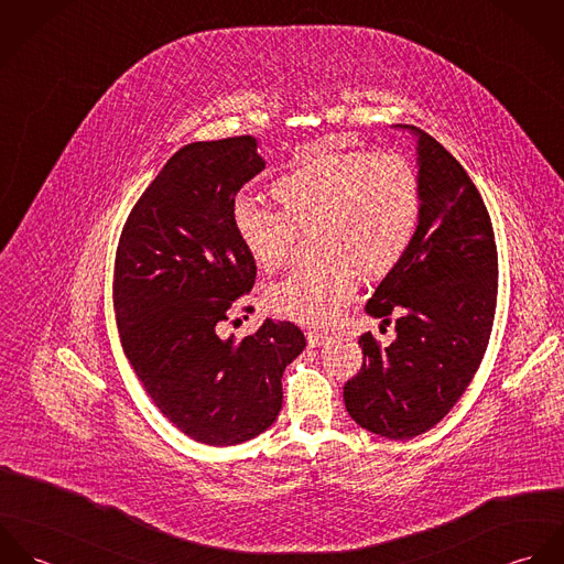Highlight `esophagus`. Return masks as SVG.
Returning a JSON list of instances; mask_svg holds the SVG:
<instances>
[{"instance_id": "34e87169", "label": "esophagus", "mask_w": 564, "mask_h": 564, "mask_svg": "<svg viewBox=\"0 0 564 564\" xmlns=\"http://www.w3.org/2000/svg\"><path fill=\"white\" fill-rule=\"evenodd\" d=\"M306 338H308L311 347H319V345H325L329 340V336L325 332H319V329H308Z\"/></svg>"}]
</instances>
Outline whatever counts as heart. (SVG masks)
<instances>
[{
  "label": "heart",
  "mask_w": 564,
  "mask_h": 564,
  "mask_svg": "<svg viewBox=\"0 0 564 564\" xmlns=\"http://www.w3.org/2000/svg\"><path fill=\"white\" fill-rule=\"evenodd\" d=\"M280 208L237 199L235 230L260 269L280 267L297 235H313L325 262L291 271L269 286V306L293 322L332 325L358 289V273H391L414 241L421 182L398 152H306L271 182Z\"/></svg>",
  "instance_id": "1"
}]
</instances>
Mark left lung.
I'll list each match as a JSON object with an SVG mask.
<instances>
[{"instance_id":"left-lung-1","label":"left lung","mask_w":564,"mask_h":564,"mask_svg":"<svg viewBox=\"0 0 564 564\" xmlns=\"http://www.w3.org/2000/svg\"><path fill=\"white\" fill-rule=\"evenodd\" d=\"M405 128V126H403ZM419 137L421 217L402 262L380 282L367 313L398 338L367 332L360 371L345 384L351 419L403 441L432 430L480 369L497 306V245L476 184L436 139Z\"/></svg>"}]
</instances>
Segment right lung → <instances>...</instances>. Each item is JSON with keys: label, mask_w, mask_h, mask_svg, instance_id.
<instances>
[{"label": "right lung", "mask_w": 564, "mask_h": 564, "mask_svg": "<svg viewBox=\"0 0 564 564\" xmlns=\"http://www.w3.org/2000/svg\"><path fill=\"white\" fill-rule=\"evenodd\" d=\"M262 169L247 134L184 145L130 210L115 256L112 306L128 362L180 432L215 447L278 419L282 373L306 347L291 322L226 336L256 280L235 197Z\"/></svg>", "instance_id": "add662e5"}]
</instances>
